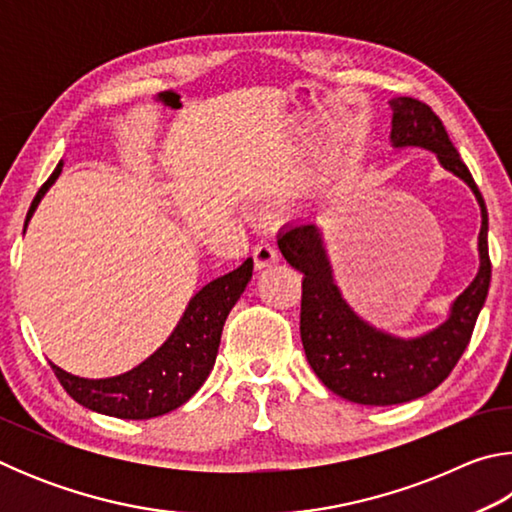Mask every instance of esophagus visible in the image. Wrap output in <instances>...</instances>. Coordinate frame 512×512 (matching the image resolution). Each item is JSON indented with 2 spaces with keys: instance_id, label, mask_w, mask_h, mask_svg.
<instances>
[{
  "instance_id": "obj_1",
  "label": "esophagus",
  "mask_w": 512,
  "mask_h": 512,
  "mask_svg": "<svg viewBox=\"0 0 512 512\" xmlns=\"http://www.w3.org/2000/svg\"><path fill=\"white\" fill-rule=\"evenodd\" d=\"M277 259H280V253H277V248L273 244H268V241H262V244H257L253 248V262H255V268H262L275 264Z\"/></svg>"
}]
</instances>
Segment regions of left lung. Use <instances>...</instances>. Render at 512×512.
I'll return each instance as SVG.
<instances>
[{
	"mask_svg": "<svg viewBox=\"0 0 512 512\" xmlns=\"http://www.w3.org/2000/svg\"><path fill=\"white\" fill-rule=\"evenodd\" d=\"M391 108L393 146H420L436 153L447 171L470 185L481 205L479 273L454 300L452 314L445 323L409 341L379 332L345 305L339 287L334 284L320 230L314 223L289 225L277 239L284 259L305 275L300 300V339L309 366L332 393L341 395L343 400L370 406L418 400L443 384L472 339L492 275L488 212L483 196L449 140L443 121L427 103L413 97H395Z\"/></svg>",
	"mask_w": 512,
	"mask_h": 512,
	"instance_id": "obj_1",
	"label": "left lung"
}]
</instances>
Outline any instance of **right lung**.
I'll return each instance as SVG.
<instances>
[{
	"label": "right lung",
	"mask_w": 512,
	"mask_h": 512,
	"mask_svg": "<svg viewBox=\"0 0 512 512\" xmlns=\"http://www.w3.org/2000/svg\"><path fill=\"white\" fill-rule=\"evenodd\" d=\"M60 171H63V164H58L47 183L38 189L29 207L27 223ZM250 275H253V259L248 257L235 271L216 277L203 287L189 300L185 316L180 318L178 327L173 329L162 348L124 375L83 379L69 375L54 363H51V370L72 400L85 409L112 415V418L149 420L178 409L210 377L225 318L244 293Z\"/></svg>",
	"instance_id": "right-lung-1"
}]
</instances>
